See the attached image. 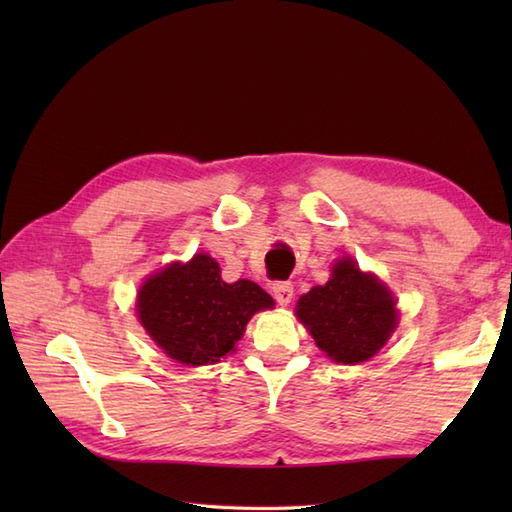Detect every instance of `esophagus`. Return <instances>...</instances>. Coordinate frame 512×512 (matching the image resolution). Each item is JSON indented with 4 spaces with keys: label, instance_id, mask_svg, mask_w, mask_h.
I'll use <instances>...</instances> for the list:
<instances>
[{
    "label": "esophagus",
    "instance_id": "1",
    "mask_svg": "<svg viewBox=\"0 0 512 512\" xmlns=\"http://www.w3.org/2000/svg\"><path fill=\"white\" fill-rule=\"evenodd\" d=\"M273 292L279 306H288L292 297H295V288H292L290 281H277V284H273Z\"/></svg>",
    "mask_w": 512,
    "mask_h": 512
}]
</instances>
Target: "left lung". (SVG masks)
<instances>
[{
  "instance_id": "1",
  "label": "left lung",
  "mask_w": 512,
  "mask_h": 512,
  "mask_svg": "<svg viewBox=\"0 0 512 512\" xmlns=\"http://www.w3.org/2000/svg\"><path fill=\"white\" fill-rule=\"evenodd\" d=\"M295 314L319 350L343 365L376 356L398 325L391 290L376 275L363 273L352 257L332 266L328 284L301 295Z\"/></svg>"
}]
</instances>
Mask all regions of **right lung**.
<instances>
[{
  "mask_svg": "<svg viewBox=\"0 0 512 512\" xmlns=\"http://www.w3.org/2000/svg\"><path fill=\"white\" fill-rule=\"evenodd\" d=\"M275 301L255 281L226 284L213 257L173 262L138 290V321L162 352L182 365H213L235 352L246 323Z\"/></svg>",
  "mask_w": 512,
  "mask_h": 512,
  "instance_id": "1",
  "label": "right lung"
}]
</instances>
